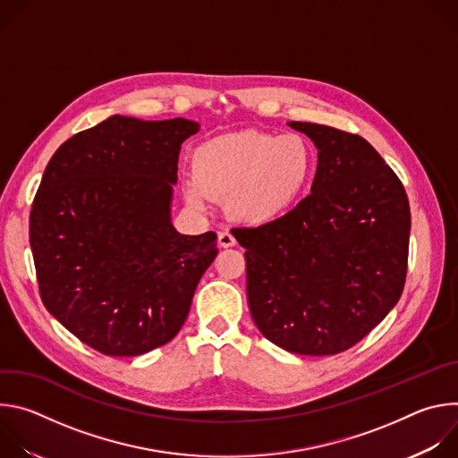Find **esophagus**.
I'll return each mask as SVG.
<instances>
[{"mask_svg": "<svg viewBox=\"0 0 458 458\" xmlns=\"http://www.w3.org/2000/svg\"><path fill=\"white\" fill-rule=\"evenodd\" d=\"M217 241H219V246H221V248L235 246V237H233L230 232H221L219 237H217Z\"/></svg>", "mask_w": 458, "mask_h": 458, "instance_id": "1", "label": "esophagus"}]
</instances>
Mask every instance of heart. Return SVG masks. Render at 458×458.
<instances>
[{
    "mask_svg": "<svg viewBox=\"0 0 458 458\" xmlns=\"http://www.w3.org/2000/svg\"><path fill=\"white\" fill-rule=\"evenodd\" d=\"M317 150L302 134L239 130L201 143L191 154L193 182L186 201L203 208L207 199H226L235 221L270 225L290 214L308 191Z\"/></svg>",
    "mask_w": 458,
    "mask_h": 458,
    "instance_id": "heart-1",
    "label": "heart"
}]
</instances>
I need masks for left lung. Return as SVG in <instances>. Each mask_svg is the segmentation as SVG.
Wrapping results in <instances>:
<instances>
[{"label":"left lung","mask_w":458,"mask_h":458,"mask_svg":"<svg viewBox=\"0 0 458 458\" xmlns=\"http://www.w3.org/2000/svg\"><path fill=\"white\" fill-rule=\"evenodd\" d=\"M317 147L311 193L284 217L235 228L259 332L299 355H335L362 341L404 290L406 190L360 136L290 121Z\"/></svg>","instance_id":"1"}]
</instances>
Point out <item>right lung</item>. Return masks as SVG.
Masks as SVG:
<instances>
[{"mask_svg": "<svg viewBox=\"0 0 458 458\" xmlns=\"http://www.w3.org/2000/svg\"><path fill=\"white\" fill-rule=\"evenodd\" d=\"M182 117L112 115L64 141L30 210V248L45 308L81 343L136 357L172 341L217 255L214 232L170 221Z\"/></svg>", "mask_w": 458, "mask_h": 458, "instance_id": "right-lung-1", "label": "right lung"}]
</instances>
